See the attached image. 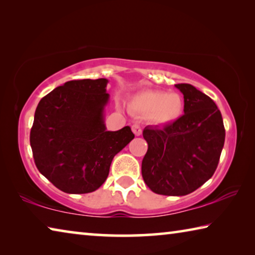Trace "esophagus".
<instances>
[{
	"instance_id": "34e87169",
	"label": "esophagus",
	"mask_w": 255,
	"mask_h": 255,
	"mask_svg": "<svg viewBox=\"0 0 255 255\" xmlns=\"http://www.w3.org/2000/svg\"><path fill=\"white\" fill-rule=\"evenodd\" d=\"M131 130H132L133 133H135L136 136H140L141 135V128H140L139 125H136V124L132 125Z\"/></svg>"
}]
</instances>
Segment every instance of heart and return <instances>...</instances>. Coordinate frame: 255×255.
I'll return each mask as SVG.
<instances>
[{"instance_id": "obj_1", "label": "heart", "mask_w": 255, "mask_h": 255, "mask_svg": "<svg viewBox=\"0 0 255 255\" xmlns=\"http://www.w3.org/2000/svg\"><path fill=\"white\" fill-rule=\"evenodd\" d=\"M129 107L138 114L147 115L155 124L173 123L183 110V100L178 93L147 90L133 96Z\"/></svg>"}]
</instances>
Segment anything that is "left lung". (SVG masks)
<instances>
[{
	"instance_id": "left-lung-1",
	"label": "left lung",
	"mask_w": 255,
	"mask_h": 255,
	"mask_svg": "<svg viewBox=\"0 0 255 255\" xmlns=\"http://www.w3.org/2000/svg\"><path fill=\"white\" fill-rule=\"evenodd\" d=\"M184 115L163 127H145L148 148L141 162L144 182L153 192L185 196L201 187L217 169L225 143L222 114L211 99L187 83Z\"/></svg>"
}]
</instances>
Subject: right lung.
<instances>
[{
    "label": "right lung",
    "instance_id": "right-lung-1",
    "mask_svg": "<svg viewBox=\"0 0 255 255\" xmlns=\"http://www.w3.org/2000/svg\"><path fill=\"white\" fill-rule=\"evenodd\" d=\"M107 79L73 80L38 103L30 131L37 169L66 193L96 191L109 174L115 155L133 139L129 126L108 131Z\"/></svg>",
    "mask_w": 255,
    "mask_h": 255
}]
</instances>
